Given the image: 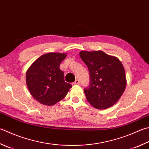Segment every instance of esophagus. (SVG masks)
I'll return each mask as SVG.
<instances>
[{
	"instance_id": "34e87169",
	"label": "esophagus",
	"mask_w": 149,
	"mask_h": 149,
	"mask_svg": "<svg viewBox=\"0 0 149 149\" xmlns=\"http://www.w3.org/2000/svg\"><path fill=\"white\" fill-rule=\"evenodd\" d=\"M80 84V81H79V80H78V79H77L74 82L72 83V85L73 86V85H77V84Z\"/></svg>"
}]
</instances>
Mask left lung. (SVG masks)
Here are the masks:
<instances>
[{
  "label": "left lung",
  "mask_w": 149,
  "mask_h": 149,
  "mask_svg": "<svg viewBox=\"0 0 149 149\" xmlns=\"http://www.w3.org/2000/svg\"><path fill=\"white\" fill-rule=\"evenodd\" d=\"M88 66L90 84L84 93L91 105L99 109H107L120 99L127 86L125 71L118 58L102 50L80 52Z\"/></svg>",
  "instance_id": "1"
}]
</instances>
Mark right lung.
Listing matches in <instances>:
<instances>
[{"label":"right lung","mask_w":149,"mask_h":149,"mask_svg":"<svg viewBox=\"0 0 149 149\" xmlns=\"http://www.w3.org/2000/svg\"><path fill=\"white\" fill-rule=\"evenodd\" d=\"M65 53L50 52L38 58L26 73L28 89L34 99L42 104L52 106L65 97L72 86L64 81L60 69Z\"/></svg>","instance_id":"1"}]
</instances>
